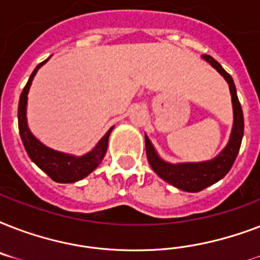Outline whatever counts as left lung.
Instances as JSON below:
<instances>
[{"label": "left lung", "instance_id": "left-lung-1", "mask_svg": "<svg viewBox=\"0 0 260 260\" xmlns=\"http://www.w3.org/2000/svg\"><path fill=\"white\" fill-rule=\"evenodd\" d=\"M202 58L206 62H209L212 67H214L220 74L225 78V81L230 85L231 95H232V106H234V126L231 132V138L225 148L220 152L212 160L198 163H178V165H171V163L165 162L155 151L152 143L146 135V151L148 163L152 167V170L158 174L159 177L169 182L170 185L175 186L178 189L183 191H190V193H197L205 189L208 186L213 185L218 182L221 178L226 175V173L231 170L234 165L235 159L238 156L240 144H242L243 134H244V118H243L242 105L239 102L238 94H236V87H235L234 79L218 62H216L209 55H202Z\"/></svg>", "mask_w": 260, "mask_h": 260}]
</instances>
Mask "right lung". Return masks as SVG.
I'll use <instances>...</instances> for the list:
<instances>
[{"label":"right lung","mask_w":260,"mask_h":260,"mask_svg":"<svg viewBox=\"0 0 260 260\" xmlns=\"http://www.w3.org/2000/svg\"><path fill=\"white\" fill-rule=\"evenodd\" d=\"M47 60L38 64L34 73L30 74L29 79H28V82H26L25 87L20 95L18 131H20V136H21L22 144L25 147L26 154L39 169H42L52 181L59 182V183H73V182L81 181L85 177H87L102 162V159L106 154L108 140H109V135L113 129V126L104 135V138L97 143V146L94 147L93 150L82 155V156H74V155L59 152V151H55L50 147L44 146L42 142H39L38 139L30 134L28 124H26V101H28V91H29L32 79L36 75L39 69Z\"/></svg>","instance_id":"obj_1"}]
</instances>
